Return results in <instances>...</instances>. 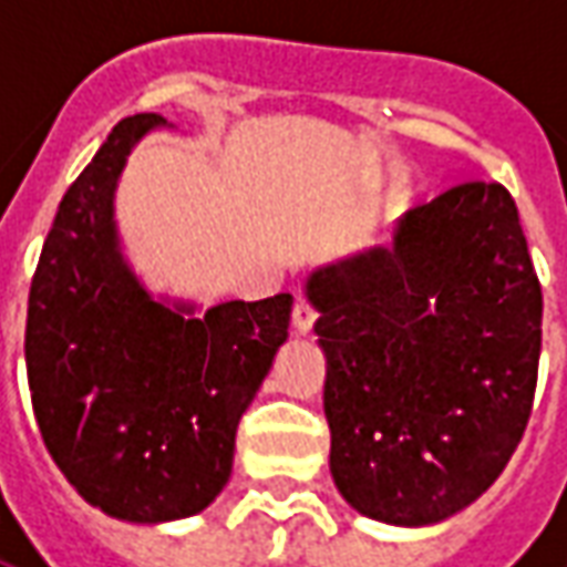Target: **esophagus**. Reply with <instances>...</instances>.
<instances>
[{
  "instance_id": "obj_1",
  "label": "esophagus",
  "mask_w": 567,
  "mask_h": 567,
  "mask_svg": "<svg viewBox=\"0 0 567 567\" xmlns=\"http://www.w3.org/2000/svg\"><path fill=\"white\" fill-rule=\"evenodd\" d=\"M291 321H295L297 333H309L312 331V324H316V309L309 307L307 300H300L291 312Z\"/></svg>"
}]
</instances>
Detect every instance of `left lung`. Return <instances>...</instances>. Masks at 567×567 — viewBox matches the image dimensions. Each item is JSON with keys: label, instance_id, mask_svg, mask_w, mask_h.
<instances>
[{"label": "left lung", "instance_id": "8db88e82", "mask_svg": "<svg viewBox=\"0 0 567 567\" xmlns=\"http://www.w3.org/2000/svg\"><path fill=\"white\" fill-rule=\"evenodd\" d=\"M331 476L361 516L434 525L486 492L532 416L544 297L507 187L410 209L389 246L307 276Z\"/></svg>", "mask_w": 567, "mask_h": 567}]
</instances>
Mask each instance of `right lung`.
<instances>
[{
	"label": "right lung",
	"instance_id": "add662e5",
	"mask_svg": "<svg viewBox=\"0 0 567 567\" xmlns=\"http://www.w3.org/2000/svg\"><path fill=\"white\" fill-rule=\"evenodd\" d=\"M161 115L124 117L60 199L27 312L32 410L79 495L124 523L206 511L234 471L236 425L288 340L291 295L203 316L154 297L115 221L127 157Z\"/></svg>",
	"mask_w": 567,
	"mask_h": 567
}]
</instances>
